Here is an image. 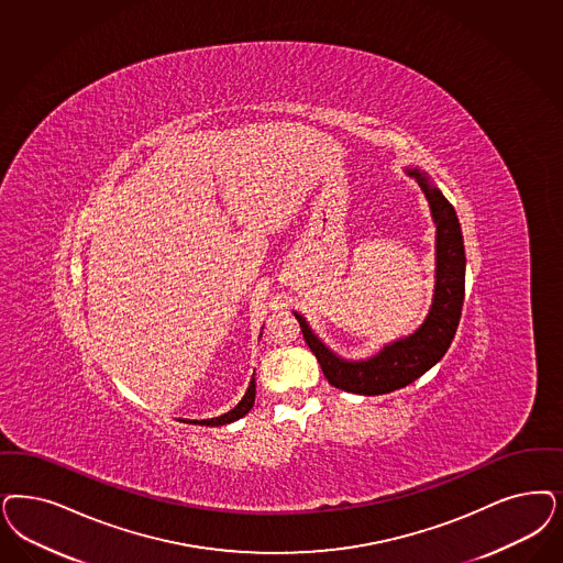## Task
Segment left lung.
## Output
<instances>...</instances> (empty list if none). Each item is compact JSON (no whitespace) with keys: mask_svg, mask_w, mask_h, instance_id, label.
<instances>
[{"mask_svg":"<svg viewBox=\"0 0 563 563\" xmlns=\"http://www.w3.org/2000/svg\"><path fill=\"white\" fill-rule=\"evenodd\" d=\"M424 191L437 224V271L434 295L427 320L409 336L385 345L369 360L350 362L339 357L313 334L306 318L297 311L295 318L301 327L303 339L316 355L320 368L332 387L355 395H385L397 388L408 387L416 378L432 368L445 355L462 318L465 292V252L462 227L453 206L418 168H408Z\"/></svg>","mask_w":563,"mask_h":563,"instance_id":"1","label":"left lung"}]
</instances>
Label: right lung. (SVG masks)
Wrapping results in <instances>:
<instances>
[{"label":"right lung","mask_w":563,"mask_h":563,"mask_svg":"<svg viewBox=\"0 0 563 563\" xmlns=\"http://www.w3.org/2000/svg\"><path fill=\"white\" fill-rule=\"evenodd\" d=\"M253 401H255V380L252 378L247 393L243 395V399L234 406L231 411L218 416V418H210V420H194L191 424H201V427H222V424H231L234 420L243 418L245 413H250V409L253 408Z\"/></svg>","instance_id":"add662e5"}]
</instances>
